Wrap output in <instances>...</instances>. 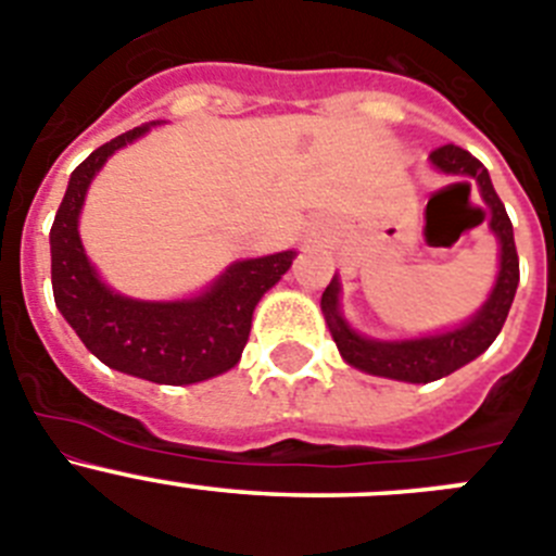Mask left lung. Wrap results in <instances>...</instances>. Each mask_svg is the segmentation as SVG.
<instances>
[{
    "label": "left lung",
    "mask_w": 556,
    "mask_h": 556,
    "mask_svg": "<svg viewBox=\"0 0 556 556\" xmlns=\"http://www.w3.org/2000/svg\"><path fill=\"white\" fill-rule=\"evenodd\" d=\"M429 160H432V166L438 172L473 179L479 185L484 204L490 207V232L498 238L502 263H498L496 285L490 290L482 309H477L471 321H465L457 329H448V332L413 340H374L354 332L346 324V318H343V313H340L338 277H332V282L327 285L321 296L324 318H327L329 332H332L334 343H338L340 357L346 359L349 365H354V368H359V371L374 374V377L402 379V382L415 384H427L440 377H448L452 371L463 368L465 363L477 359L496 340L504 321H507L509 304H513L518 277H521V271H518V252H515L513 222H509L496 188L490 182L488 168L471 152H465V149L454 147V143L434 149ZM465 185L471 188V182Z\"/></svg>",
    "instance_id": "8db88e82"
}]
</instances>
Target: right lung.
<instances>
[{"mask_svg":"<svg viewBox=\"0 0 556 556\" xmlns=\"http://www.w3.org/2000/svg\"><path fill=\"white\" fill-rule=\"evenodd\" d=\"M149 127L118 135L72 172L49 232L54 304L85 349L110 368L157 384H193L238 365L254 307L282 279L296 252L238 260L204 293L182 302H141L110 290L85 257L79 210L104 160Z\"/></svg>","mask_w":556,"mask_h":556,"instance_id":"1","label":"right lung"}]
</instances>
